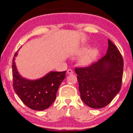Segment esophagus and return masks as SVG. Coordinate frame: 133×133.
Returning <instances> with one entry per match:
<instances>
[{
  "instance_id": "34e87169",
  "label": "esophagus",
  "mask_w": 133,
  "mask_h": 133,
  "mask_svg": "<svg viewBox=\"0 0 133 133\" xmlns=\"http://www.w3.org/2000/svg\"><path fill=\"white\" fill-rule=\"evenodd\" d=\"M67 74L68 75H72V74H73V71H72V70H71V69H68L67 70Z\"/></svg>"
}]
</instances>
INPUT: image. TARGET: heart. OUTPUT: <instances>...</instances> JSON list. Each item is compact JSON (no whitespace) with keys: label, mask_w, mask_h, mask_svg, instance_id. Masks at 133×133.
Returning <instances> with one entry per match:
<instances>
[{"label":"heart","mask_w":133,"mask_h":133,"mask_svg":"<svg viewBox=\"0 0 133 133\" xmlns=\"http://www.w3.org/2000/svg\"><path fill=\"white\" fill-rule=\"evenodd\" d=\"M86 49H87L86 48H83L82 49V51H84ZM98 53H99V51L97 48L90 49L80 57L79 60H78V63L81 65L84 66L90 65L97 58Z\"/></svg>","instance_id":"heart-1"}]
</instances>
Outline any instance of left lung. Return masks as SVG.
Listing matches in <instances>:
<instances>
[{"label": "left lung", "instance_id": "8db88e82", "mask_svg": "<svg viewBox=\"0 0 133 133\" xmlns=\"http://www.w3.org/2000/svg\"><path fill=\"white\" fill-rule=\"evenodd\" d=\"M105 56L85 68H76L81 98L93 109L106 107L121 90L123 59L117 46L108 40Z\"/></svg>", "mask_w": 133, "mask_h": 133}]
</instances>
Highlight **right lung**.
<instances>
[{
	"label": "right lung",
	"mask_w": 133,
	"mask_h": 133,
	"mask_svg": "<svg viewBox=\"0 0 133 133\" xmlns=\"http://www.w3.org/2000/svg\"><path fill=\"white\" fill-rule=\"evenodd\" d=\"M12 59L13 89L23 103L35 110L46 109L52 104L62 81L65 78L66 70L63 72L50 71L38 79L29 80L24 78L16 69L15 58Z\"/></svg>",
	"instance_id": "obj_1"
}]
</instances>
